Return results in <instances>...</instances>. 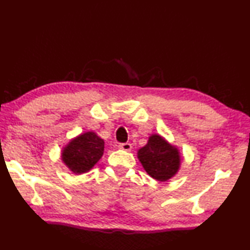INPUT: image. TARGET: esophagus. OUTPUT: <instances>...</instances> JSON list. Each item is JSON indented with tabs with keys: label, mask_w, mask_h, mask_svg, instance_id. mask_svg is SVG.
Listing matches in <instances>:
<instances>
[{
	"label": "esophagus",
	"mask_w": 250,
	"mask_h": 250,
	"mask_svg": "<svg viewBox=\"0 0 250 250\" xmlns=\"http://www.w3.org/2000/svg\"><path fill=\"white\" fill-rule=\"evenodd\" d=\"M119 147H120L121 149H124V150H126V151H130V150H131V148H132V146H131V144H130V143L126 142V143H121V144L119 145Z\"/></svg>",
	"instance_id": "1"
}]
</instances>
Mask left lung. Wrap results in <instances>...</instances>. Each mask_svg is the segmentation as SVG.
<instances>
[{"label":"left lung","mask_w":250,"mask_h":250,"mask_svg":"<svg viewBox=\"0 0 250 250\" xmlns=\"http://www.w3.org/2000/svg\"><path fill=\"white\" fill-rule=\"evenodd\" d=\"M138 158L147 174L159 181L173 177L180 164L178 150L158 135L151 136L148 143L139 149Z\"/></svg>","instance_id":"left-lung-1"}]
</instances>
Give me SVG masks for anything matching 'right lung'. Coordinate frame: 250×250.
<instances>
[{"instance_id": "right-lung-1", "label": "right lung", "mask_w": 250, "mask_h": 250, "mask_svg": "<svg viewBox=\"0 0 250 250\" xmlns=\"http://www.w3.org/2000/svg\"><path fill=\"white\" fill-rule=\"evenodd\" d=\"M104 154V140L89 131L73 139L62 151V160L75 174L90 171Z\"/></svg>"}]
</instances>
